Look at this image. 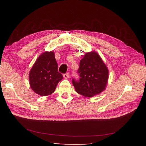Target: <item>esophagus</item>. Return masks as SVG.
Returning <instances> with one entry per match:
<instances>
[{"label": "esophagus", "mask_w": 146, "mask_h": 146, "mask_svg": "<svg viewBox=\"0 0 146 146\" xmlns=\"http://www.w3.org/2000/svg\"><path fill=\"white\" fill-rule=\"evenodd\" d=\"M69 76H70V75H69V73H68V72L63 74V77L64 78H68L69 77Z\"/></svg>", "instance_id": "34e87169"}]
</instances>
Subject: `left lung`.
I'll return each instance as SVG.
<instances>
[{"label": "left lung", "mask_w": 146, "mask_h": 146, "mask_svg": "<svg viewBox=\"0 0 146 146\" xmlns=\"http://www.w3.org/2000/svg\"><path fill=\"white\" fill-rule=\"evenodd\" d=\"M79 80L72 79L76 91L86 98L99 94L105 90L108 79V70L96 52L86 53L80 61L77 71Z\"/></svg>", "instance_id": "obj_1"}]
</instances>
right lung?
Wrapping results in <instances>:
<instances>
[{"label": "right lung", "instance_id": "obj_1", "mask_svg": "<svg viewBox=\"0 0 146 146\" xmlns=\"http://www.w3.org/2000/svg\"><path fill=\"white\" fill-rule=\"evenodd\" d=\"M29 82L32 90L37 94L46 96L54 92L62 74L58 71V64L54 52H45L35 61L29 73Z\"/></svg>", "mask_w": 146, "mask_h": 146}]
</instances>
